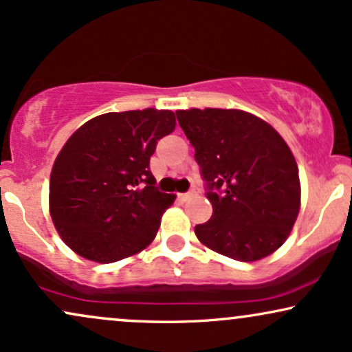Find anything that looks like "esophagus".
I'll list each match as a JSON object with an SVG mask.
<instances>
[{
	"instance_id": "obj_1",
	"label": "esophagus",
	"mask_w": 352,
	"mask_h": 352,
	"mask_svg": "<svg viewBox=\"0 0 352 352\" xmlns=\"http://www.w3.org/2000/svg\"><path fill=\"white\" fill-rule=\"evenodd\" d=\"M194 196V192H186V194H177V199H179V201H189L190 197Z\"/></svg>"
}]
</instances>
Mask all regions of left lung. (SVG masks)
<instances>
[{
  "mask_svg": "<svg viewBox=\"0 0 352 352\" xmlns=\"http://www.w3.org/2000/svg\"><path fill=\"white\" fill-rule=\"evenodd\" d=\"M209 186L212 217L194 232L236 261L266 258L287 240L300 210L297 162L279 132L240 109L176 111Z\"/></svg>",
  "mask_w": 352,
  "mask_h": 352,
  "instance_id": "1",
  "label": "left lung"
}]
</instances>
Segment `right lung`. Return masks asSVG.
<instances>
[{"label":"right lung","instance_id":"1","mask_svg":"<svg viewBox=\"0 0 352 352\" xmlns=\"http://www.w3.org/2000/svg\"><path fill=\"white\" fill-rule=\"evenodd\" d=\"M176 127L173 111L107 112L73 132L50 175L49 210L65 245L94 263L145 250L175 194L160 192L150 156Z\"/></svg>","mask_w":352,"mask_h":352}]
</instances>
